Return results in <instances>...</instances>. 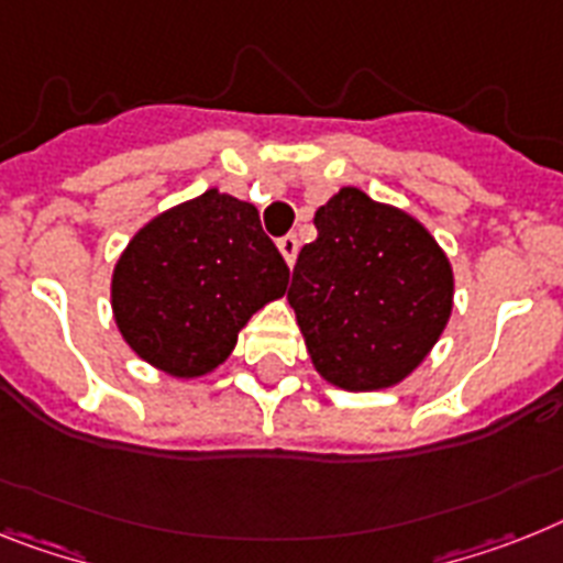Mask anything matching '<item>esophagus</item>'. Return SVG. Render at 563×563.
<instances>
[{
	"instance_id": "obj_1",
	"label": "esophagus",
	"mask_w": 563,
	"mask_h": 563,
	"mask_svg": "<svg viewBox=\"0 0 563 563\" xmlns=\"http://www.w3.org/2000/svg\"><path fill=\"white\" fill-rule=\"evenodd\" d=\"M278 253L285 255L287 267H292V264H296V255H299V239H296V235L278 239Z\"/></svg>"
}]
</instances>
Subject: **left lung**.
<instances>
[{
	"label": "left lung",
	"mask_w": 563,
	"mask_h": 563,
	"mask_svg": "<svg viewBox=\"0 0 563 563\" xmlns=\"http://www.w3.org/2000/svg\"><path fill=\"white\" fill-rule=\"evenodd\" d=\"M313 224L287 301L316 374L342 391L394 388L443 336L452 262L411 212L356 187L316 209Z\"/></svg>",
	"instance_id": "obj_1"
}]
</instances>
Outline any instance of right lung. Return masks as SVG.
Returning <instances> with one entry per match:
<instances>
[{"mask_svg": "<svg viewBox=\"0 0 563 563\" xmlns=\"http://www.w3.org/2000/svg\"><path fill=\"white\" fill-rule=\"evenodd\" d=\"M287 282L258 209L207 189L134 232L111 273V313L143 362L198 379L224 365L250 316L282 299Z\"/></svg>", "mask_w": 563, "mask_h": 563, "instance_id": "obj_1", "label": "right lung"}]
</instances>
